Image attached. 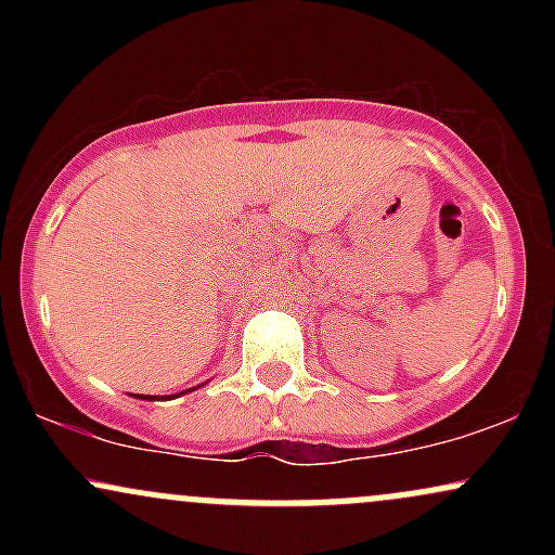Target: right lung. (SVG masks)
<instances>
[{
	"label": "right lung",
	"mask_w": 555,
	"mask_h": 555,
	"mask_svg": "<svg viewBox=\"0 0 555 555\" xmlns=\"http://www.w3.org/2000/svg\"><path fill=\"white\" fill-rule=\"evenodd\" d=\"M140 399H145V397H140ZM149 399H156V397H149Z\"/></svg>",
	"instance_id": "right-lung-1"
}]
</instances>
